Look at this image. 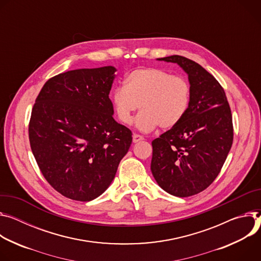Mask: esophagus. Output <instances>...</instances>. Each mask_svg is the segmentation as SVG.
Wrapping results in <instances>:
<instances>
[{
	"mask_svg": "<svg viewBox=\"0 0 261 261\" xmlns=\"http://www.w3.org/2000/svg\"><path fill=\"white\" fill-rule=\"evenodd\" d=\"M142 140H144V138H143L142 136H140V135L135 134V135L133 136V142H134V143H138V142H140V141H142Z\"/></svg>",
	"mask_w": 261,
	"mask_h": 261,
	"instance_id": "34e87169",
	"label": "esophagus"
}]
</instances>
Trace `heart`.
<instances>
[{
  "instance_id": "obj_1",
  "label": "heart",
  "mask_w": 261,
  "mask_h": 261,
  "mask_svg": "<svg viewBox=\"0 0 261 261\" xmlns=\"http://www.w3.org/2000/svg\"><path fill=\"white\" fill-rule=\"evenodd\" d=\"M190 101L191 86L185 77L152 67L132 70L124 87H116L111 93L114 114L123 124H130L140 107L136 126L145 133L159 125L165 129L176 126L188 113Z\"/></svg>"
}]
</instances>
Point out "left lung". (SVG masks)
<instances>
[{"instance_id": "1", "label": "left lung", "mask_w": 261, "mask_h": 261, "mask_svg": "<svg viewBox=\"0 0 261 261\" xmlns=\"http://www.w3.org/2000/svg\"><path fill=\"white\" fill-rule=\"evenodd\" d=\"M158 60L185 70L191 101L184 119L152 141L150 168L164 191L190 197L204 191L219 175L232 146V115L222 86L201 65L178 55Z\"/></svg>"}]
</instances>
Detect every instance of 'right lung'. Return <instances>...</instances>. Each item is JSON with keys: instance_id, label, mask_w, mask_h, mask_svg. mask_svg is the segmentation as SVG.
<instances>
[{"instance_id": "right-lung-1", "label": "right lung", "mask_w": 261, "mask_h": 261, "mask_svg": "<svg viewBox=\"0 0 261 261\" xmlns=\"http://www.w3.org/2000/svg\"><path fill=\"white\" fill-rule=\"evenodd\" d=\"M115 71L103 66L60 73L35 100L29 123L32 152L47 182L69 199L100 196L132 144V132L113 118Z\"/></svg>"}]
</instances>
